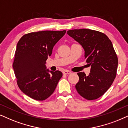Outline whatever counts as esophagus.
<instances>
[{"mask_svg": "<svg viewBox=\"0 0 128 128\" xmlns=\"http://www.w3.org/2000/svg\"><path fill=\"white\" fill-rule=\"evenodd\" d=\"M63 74H66V75H67V74H70L72 73V72H70L68 70H65L64 72H63Z\"/></svg>", "mask_w": 128, "mask_h": 128, "instance_id": "34e87169", "label": "esophagus"}]
</instances>
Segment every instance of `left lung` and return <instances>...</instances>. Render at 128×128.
<instances>
[{"label": "left lung", "instance_id": "1", "mask_svg": "<svg viewBox=\"0 0 128 128\" xmlns=\"http://www.w3.org/2000/svg\"><path fill=\"white\" fill-rule=\"evenodd\" d=\"M67 33L82 45L86 62L91 66L88 76L77 73L76 90L86 99H96L109 89L116 75L118 60L112 43L104 34L94 30H72Z\"/></svg>", "mask_w": 128, "mask_h": 128}]
</instances>
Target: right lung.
I'll use <instances>...</instances> for the list:
<instances>
[{
  "label": "right lung",
  "instance_id": "right-lung-1",
  "mask_svg": "<svg viewBox=\"0 0 128 128\" xmlns=\"http://www.w3.org/2000/svg\"><path fill=\"white\" fill-rule=\"evenodd\" d=\"M66 30H44L24 35L16 45L13 63L17 84L21 91L41 101L54 93L62 73L46 69V60Z\"/></svg>",
  "mask_w": 128,
  "mask_h": 128
}]
</instances>
